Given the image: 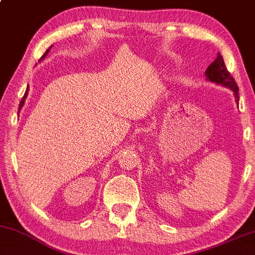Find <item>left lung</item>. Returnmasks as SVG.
Returning a JSON list of instances; mask_svg holds the SVG:
<instances>
[{"mask_svg": "<svg viewBox=\"0 0 255 255\" xmlns=\"http://www.w3.org/2000/svg\"><path fill=\"white\" fill-rule=\"evenodd\" d=\"M207 79L213 81V83L221 84L226 87H229L234 92L235 100L239 102V87L237 83H235L234 78L232 77V74L229 73L227 67H226L224 58L218 53V56L212 64L209 65V67L206 71Z\"/></svg>", "mask_w": 255, "mask_h": 255, "instance_id": "1", "label": "left lung"}]
</instances>
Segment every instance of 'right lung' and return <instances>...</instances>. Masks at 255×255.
Returning a JSON list of instances; mask_svg holds the SVG:
<instances>
[{
  "mask_svg": "<svg viewBox=\"0 0 255 255\" xmlns=\"http://www.w3.org/2000/svg\"><path fill=\"white\" fill-rule=\"evenodd\" d=\"M49 52V49H47V51H46V53H45V55H43L42 56V58H45V56L47 55V53H48ZM42 58H41V59H42ZM28 92V90L26 91V93H24V96L23 97H22V99H21V103H20V108H18V109H21L22 108V106H23V103H24V99H26L27 98V93Z\"/></svg>",
  "mask_w": 255,
  "mask_h": 255,
  "instance_id": "1",
  "label": "right lung"
}]
</instances>
